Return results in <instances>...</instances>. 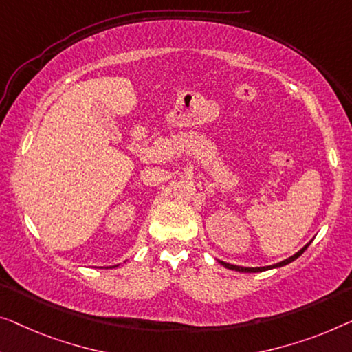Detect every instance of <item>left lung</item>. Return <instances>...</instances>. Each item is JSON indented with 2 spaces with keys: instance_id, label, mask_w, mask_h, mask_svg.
<instances>
[{
  "instance_id": "8db88e82",
  "label": "left lung",
  "mask_w": 352,
  "mask_h": 352,
  "mask_svg": "<svg viewBox=\"0 0 352 352\" xmlns=\"http://www.w3.org/2000/svg\"><path fill=\"white\" fill-rule=\"evenodd\" d=\"M310 243H311V242H310ZM310 243H307L300 251H297L296 254L291 256V258H287V259H285V261L278 262V264H274V265H265V267H242V265L229 264V262H223V261H219V264L224 265V267H226V269H229V270L245 272V274H256V272H265V270H270V269H278V267H283V265L289 264V262H292V261H296V259L298 258V256H300V254L303 253V251H305V250L308 248V246H310Z\"/></svg>"
}]
</instances>
